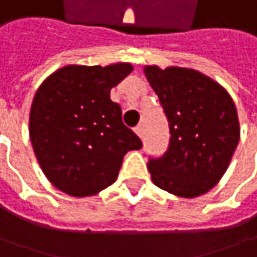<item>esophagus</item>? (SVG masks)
I'll return each mask as SVG.
<instances>
[{"instance_id":"obj_1","label":"esophagus","mask_w":257,"mask_h":257,"mask_svg":"<svg viewBox=\"0 0 257 257\" xmlns=\"http://www.w3.org/2000/svg\"><path fill=\"white\" fill-rule=\"evenodd\" d=\"M135 134H137L140 138H143V137H144V126H143V125H138V126L135 128Z\"/></svg>"}]
</instances>
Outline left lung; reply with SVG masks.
<instances>
[{
  "label": "left lung",
  "instance_id": "8db88e82",
  "mask_svg": "<svg viewBox=\"0 0 257 257\" xmlns=\"http://www.w3.org/2000/svg\"><path fill=\"white\" fill-rule=\"evenodd\" d=\"M144 73L169 122V146L149 160L152 181L179 197L213 188L240 141V123L231 95L218 82L187 67L146 66Z\"/></svg>",
  "mask_w": 257,
  "mask_h": 257
}]
</instances>
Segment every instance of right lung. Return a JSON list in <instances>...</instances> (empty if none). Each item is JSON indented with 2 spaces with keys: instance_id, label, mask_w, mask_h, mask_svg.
I'll use <instances>...</instances> for the list:
<instances>
[{
  "instance_id": "add662e5",
  "label": "right lung",
  "mask_w": 257,
  "mask_h": 257,
  "mask_svg": "<svg viewBox=\"0 0 257 257\" xmlns=\"http://www.w3.org/2000/svg\"><path fill=\"white\" fill-rule=\"evenodd\" d=\"M132 64H69L38 88L29 114V135L47 179L73 197H88L111 185L123 156L141 140L122 122L110 91Z\"/></svg>"
}]
</instances>
